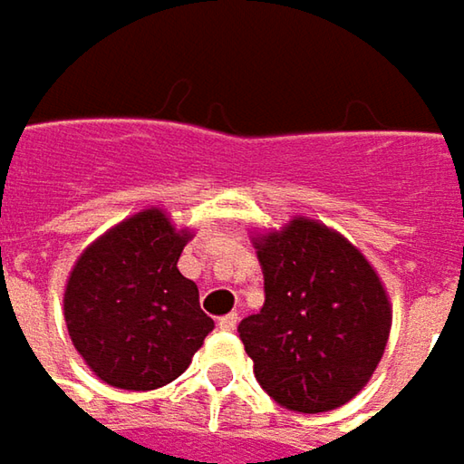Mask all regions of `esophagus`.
<instances>
[{
  "instance_id": "esophagus-1",
  "label": "esophagus",
  "mask_w": 464,
  "mask_h": 464,
  "mask_svg": "<svg viewBox=\"0 0 464 464\" xmlns=\"http://www.w3.org/2000/svg\"><path fill=\"white\" fill-rule=\"evenodd\" d=\"M237 323H240V317H237V312H229V314H224L222 320H219V328L222 330H232L237 328Z\"/></svg>"
}]
</instances>
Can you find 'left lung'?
<instances>
[{"mask_svg":"<svg viewBox=\"0 0 464 464\" xmlns=\"http://www.w3.org/2000/svg\"><path fill=\"white\" fill-rule=\"evenodd\" d=\"M266 304L240 323L260 387L296 413L356 398L382 362L392 304L364 253L328 224L295 217L256 232Z\"/></svg>","mask_w":464,"mask_h":464,"instance_id":"8db88e82","label":"left lung"}]
</instances>
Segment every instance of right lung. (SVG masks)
Listing matches in <instances>:
<instances>
[{
	"label": "right lung",
	"mask_w": 464,
	"mask_h": 464,
	"mask_svg": "<svg viewBox=\"0 0 464 464\" xmlns=\"http://www.w3.org/2000/svg\"><path fill=\"white\" fill-rule=\"evenodd\" d=\"M193 232L150 206L92 240L63 286L69 338L95 377L147 392L178 380L214 328L178 271Z\"/></svg>",
	"instance_id": "add662e5"
}]
</instances>
